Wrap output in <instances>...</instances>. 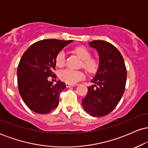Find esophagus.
<instances>
[{"label":"esophagus","mask_w":148,"mask_h":148,"mask_svg":"<svg viewBox=\"0 0 148 148\" xmlns=\"http://www.w3.org/2000/svg\"><path fill=\"white\" fill-rule=\"evenodd\" d=\"M73 86H74V85L69 84H66V87H67V88H70V87H73Z\"/></svg>","instance_id":"esophagus-1"}]
</instances>
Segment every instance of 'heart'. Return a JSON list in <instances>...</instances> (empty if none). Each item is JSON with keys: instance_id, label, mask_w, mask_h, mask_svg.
I'll use <instances>...</instances> for the list:
<instances>
[{"instance_id": "obj_1", "label": "heart", "mask_w": 148, "mask_h": 148, "mask_svg": "<svg viewBox=\"0 0 148 148\" xmlns=\"http://www.w3.org/2000/svg\"><path fill=\"white\" fill-rule=\"evenodd\" d=\"M74 52L82 60L81 65L88 73H95L99 68V62L97 58L91 57V52L86 47L83 46L76 47ZM56 64L58 67H62L64 64V53L60 51L57 53L55 58ZM59 77L62 81L69 84L74 85L78 81L84 79V74L81 71L64 69L59 73Z\"/></svg>"}]
</instances>
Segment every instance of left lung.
<instances>
[{"label":"left lung","instance_id":"1","mask_svg":"<svg viewBox=\"0 0 148 148\" xmlns=\"http://www.w3.org/2000/svg\"><path fill=\"white\" fill-rule=\"evenodd\" d=\"M99 56V66L94 79L95 84L88 88L82 99L84 110L93 117L108 115L116 107L125 90L127 69L123 56L116 47L103 40L89 42Z\"/></svg>","mask_w":148,"mask_h":148}]
</instances>
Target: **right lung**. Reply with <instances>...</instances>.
Wrapping results in <instances>:
<instances>
[{
  "instance_id": "1",
  "label": "right lung",
  "mask_w": 148,
  "mask_h": 148,
  "mask_svg": "<svg viewBox=\"0 0 148 148\" xmlns=\"http://www.w3.org/2000/svg\"><path fill=\"white\" fill-rule=\"evenodd\" d=\"M72 40L55 39L40 40L27 49L22 56L17 68L18 92L30 110L46 114L55 109L59 103L61 91L65 84L57 81L54 85L48 77L54 75L57 53Z\"/></svg>"
}]
</instances>
